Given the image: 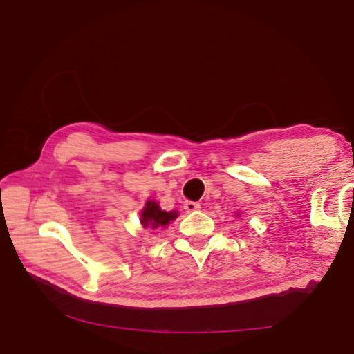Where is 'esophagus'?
Returning a JSON list of instances; mask_svg holds the SVG:
<instances>
[{"mask_svg": "<svg viewBox=\"0 0 354 354\" xmlns=\"http://www.w3.org/2000/svg\"><path fill=\"white\" fill-rule=\"evenodd\" d=\"M184 209H187V212H198V209H201V204H198V202L187 201L184 204Z\"/></svg>", "mask_w": 354, "mask_h": 354, "instance_id": "esophagus-1", "label": "esophagus"}]
</instances>
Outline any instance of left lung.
<instances>
[{"instance_id":"obj_1","label":"left lung","mask_w":354,"mask_h":354,"mask_svg":"<svg viewBox=\"0 0 354 354\" xmlns=\"http://www.w3.org/2000/svg\"><path fill=\"white\" fill-rule=\"evenodd\" d=\"M236 216H239V213H237V214H236Z\"/></svg>"}]
</instances>
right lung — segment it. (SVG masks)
Masks as SVG:
<instances>
[{"instance_id": "obj_1", "label": "right lung", "mask_w": 354, "mask_h": 354, "mask_svg": "<svg viewBox=\"0 0 354 354\" xmlns=\"http://www.w3.org/2000/svg\"><path fill=\"white\" fill-rule=\"evenodd\" d=\"M178 217V212H164L161 209L160 204L156 201H147L145 208L141 209L140 222L142 228H152V230H162L169 227L171 221H175Z\"/></svg>"}]
</instances>
